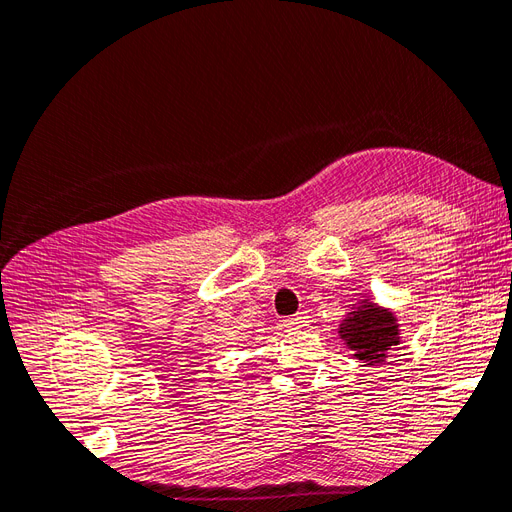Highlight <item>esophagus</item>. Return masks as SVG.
<instances>
[{
	"label": "esophagus",
	"mask_w": 512,
	"mask_h": 512,
	"mask_svg": "<svg viewBox=\"0 0 512 512\" xmlns=\"http://www.w3.org/2000/svg\"><path fill=\"white\" fill-rule=\"evenodd\" d=\"M284 327H286V331H290V333H297V331H301L303 327H307V316L301 312V314H294V316H290V318H286L284 320Z\"/></svg>",
	"instance_id": "34e87169"
}]
</instances>
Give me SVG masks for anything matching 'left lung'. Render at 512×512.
<instances>
[{
    "instance_id": "1",
    "label": "left lung",
    "mask_w": 512,
    "mask_h": 512,
    "mask_svg": "<svg viewBox=\"0 0 512 512\" xmlns=\"http://www.w3.org/2000/svg\"><path fill=\"white\" fill-rule=\"evenodd\" d=\"M339 329H342L339 335L356 359L369 367L382 363L391 346L399 344L395 316L376 303H365L356 312H350V316L339 324Z\"/></svg>"
}]
</instances>
